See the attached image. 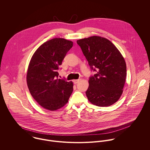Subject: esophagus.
<instances>
[{
    "mask_svg": "<svg viewBox=\"0 0 150 150\" xmlns=\"http://www.w3.org/2000/svg\"><path fill=\"white\" fill-rule=\"evenodd\" d=\"M80 81V80L79 79H77V80H73V83H74V84H77L78 83H79V81Z\"/></svg>",
    "mask_w": 150,
    "mask_h": 150,
    "instance_id": "1",
    "label": "esophagus"
}]
</instances>
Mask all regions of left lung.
<instances>
[{
    "label": "left lung",
    "instance_id": "obj_1",
    "mask_svg": "<svg viewBox=\"0 0 150 150\" xmlns=\"http://www.w3.org/2000/svg\"><path fill=\"white\" fill-rule=\"evenodd\" d=\"M91 71L96 74L89 80L86 92L89 101L99 107L115 103L121 97L127 76L124 58L107 39L91 36L77 41Z\"/></svg>",
    "mask_w": 150,
    "mask_h": 150
}]
</instances>
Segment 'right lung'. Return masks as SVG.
I'll return each instance as SVG.
<instances>
[{
    "label": "right lung",
    "instance_id": "obj_1",
    "mask_svg": "<svg viewBox=\"0 0 150 150\" xmlns=\"http://www.w3.org/2000/svg\"><path fill=\"white\" fill-rule=\"evenodd\" d=\"M73 42L55 38L43 43L29 64L26 81L34 99L43 108L55 111L64 106L73 90V84L58 79L59 66Z\"/></svg>",
    "mask_w": 150,
    "mask_h": 150
}]
</instances>
